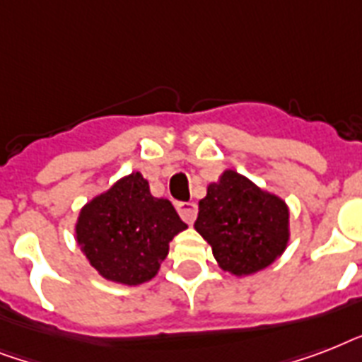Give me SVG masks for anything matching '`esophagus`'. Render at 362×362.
Instances as JSON below:
<instances>
[{
  "instance_id": "1",
  "label": "esophagus",
  "mask_w": 362,
  "mask_h": 362,
  "mask_svg": "<svg viewBox=\"0 0 362 362\" xmlns=\"http://www.w3.org/2000/svg\"><path fill=\"white\" fill-rule=\"evenodd\" d=\"M176 210L184 221L187 223H193L195 218H197V204L195 203H176Z\"/></svg>"
}]
</instances>
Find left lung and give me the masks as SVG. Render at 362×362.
I'll return each instance as SVG.
<instances>
[{
	"label": "left lung",
	"mask_w": 362,
	"mask_h": 362,
	"mask_svg": "<svg viewBox=\"0 0 362 362\" xmlns=\"http://www.w3.org/2000/svg\"><path fill=\"white\" fill-rule=\"evenodd\" d=\"M195 231L221 269L247 276L280 257L289 240V209L237 170H226L199 201Z\"/></svg>",
	"instance_id": "1"
}]
</instances>
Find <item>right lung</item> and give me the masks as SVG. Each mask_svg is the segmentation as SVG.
<instances>
[{"label":"right lung","instance_id":"right-lung-1","mask_svg":"<svg viewBox=\"0 0 362 362\" xmlns=\"http://www.w3.org/2000/svg\"><path fill=\"white\" fill-rule=\"evenodd\" d=\"M186 227L170 201L153 197L141 173H131L84 204L75 231L99 274L139 286L158 274L169 242Z\"/></svg>","mask_w":362,"mask_h":362}]
</instances>
